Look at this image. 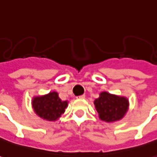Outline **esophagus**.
Returning a JSON list of instances; mask_svg holds the SVG:
<instances>
[{
	"mask_svg": "<svg viewBox=\"0 0 157 157\" xmlns=\"http://www.w3.org/2000/svg\"><path fill=\"white\" fill-rule=\"evenodd\" d=\"M77 98H85V95L83 94V95H80V96H78Z\"/></svg>",
	"mask_w": 157,
	"mask_h": 157,
	"instance_id": "esophagus-1",
	"label": "esophagus"
}]
</instances>
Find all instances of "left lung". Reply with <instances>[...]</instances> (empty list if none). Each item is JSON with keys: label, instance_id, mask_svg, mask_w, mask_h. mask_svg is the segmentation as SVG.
<instances>
[{"label": "left lung", "instance_id": "1", "mask_svg": "<svg viewBox=\"0 0 157 157\" xmlns=\"http://www.w3.org/2000/svg\"><path fill=\"white\" fill-rule=\"evenodd\" d=\"M94 105L102 121L112 122L124 117L128 109V100L124 97L103 92L95 99Z\"/></svg>", "mask_w": 157, "mask_h": 157}]
</instances>
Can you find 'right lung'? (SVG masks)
Segmentation results:
<instances>
[{
	"label": "right lung",
	"instance_id": "right-lung-1",
	"mask_svg": "<svg viewBox=\"0 0 157 157\" xmlns=\"http://www.w3.org/2000/svg\"><path fill=\"white\" fill-rule=\"evenodd\" d=\"M68 102L62 101L56 92L34 98L33 109L39 117L47 121H56L64 112Z\"/></svg>",
	"mask_w": 157,
	"mask_h": 157
}]
</instances>
